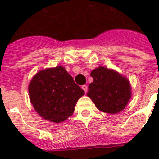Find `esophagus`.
I'll return each instance as SVG.
<instances>
[{
  "label": "esophagus",
  "instance_id": "34e87169",
  "mask_svg": "<svg viewBox=\"0 0 159 159\" xmlns=\"http://www.w3.org/2000/svg\"><path fill=\"white\" fill-rule=\"evenodd\" d=\"M82 90H83V91H84V92L87 93V90H88V87H87V85H83V86H82Z\"/></svg>",
  "mask_w": 159,
  "mask_h": 159
}]
</instances>
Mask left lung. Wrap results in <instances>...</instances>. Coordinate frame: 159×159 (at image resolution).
Masks as SVG:
<instances>
[{"mask_svg":"<svg viewBox=\"0 0 159 159\" xmlns=\"http://www.w3.org/2000/svg\"><path fill=\"white\" fill-rule=\"evenodd\" d=\"M93 82L88 87L87 96L100 111L116 114L125 109L131 97L129 82L118 72L104 67L91 72Z\"/></svg>","mask_w":159,"mask_h":159,"instance_id":"1","label":"left lung"}]
</instances>
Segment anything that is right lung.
<instances>
[{
	"label": "right lung",
	"mask_w": 159,
	"mask_h": 159,
	"mask_svg": "<svg viewBox=\"0 0 159 159\" xmlns=\"http://www.w3.org/2000/svg\"><path fill=\"white\" fill-rule=\"evenodd\" d=\"M29 93L39 116L59 123L72 116L77 100L85 92L64 67L58 66L39 72L31 80Z\"/></svg>",
	"instance_id": "obj_1"
}]
</instances>
